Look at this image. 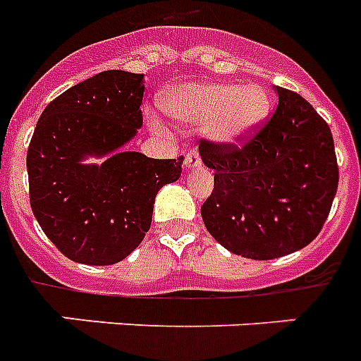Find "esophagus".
Returning a JSON list of instances; mask_svg holds the SVG:
<instances>
[{"mask_svg":"<svg viewBox=\"0 0 361 361\" xmlns=\"http://www.w3.org/2000/svg\"><path fill=\"white\" fill-rule=\"evenodd\" d=\"M200 165H202V159H200V154H198V150L187 152V155H185V169H187V171H192V169H200Z\"/></svg>","mask_w":361,"mask_h":361,"instance_id":"obj_1","label":"esophagus"}]
</instances>
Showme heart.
<instances>
[{
	"label": "heart",
	"mask_w": 361,
	"mask_h": 361,
	"mask_svg": "<svg viewBox=\"0 0 361 361\" xmlns=\"http://www.w3.org/2000/svg\"><path fill=\"white\" fill-rule=\"evenodd\" d=\"M165 105L176 120L207 128L211 139L224 145L247 140L271 113V98L259 85H185Z\"/></svg>",
	"instance_id": "obj_1"
}]
</instances>
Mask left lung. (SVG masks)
Here are the masks:
<instances>
[{"label":"left lung","mask_w":361,"mask_h":361,"mask_svg":"<svg viewBox=\"0 0 361 361\" xmlns=\"http://www.w3.org/2000/svg\"><path fill=\"white\" fill-rule=\"evenodd\" d=\"M278 107L243 146L200 142L215 172L202 206L207 231L248 259H274L319 235L338 190L332 131L297 92L274 87Z\"/></svg>","instance_id":"1"}]
</instances>
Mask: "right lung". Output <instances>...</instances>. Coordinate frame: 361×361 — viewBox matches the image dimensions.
I'll list each match as a JSON object with an SVG mask.
<instances>
[{
  "label": "right lung",
  "instance_id": "1",
  "mask_svg": "<svg viewBox=\"0 0 361 361\" xmlns=\"http://www.w3.org/2000/svg\"><path fill=\"white\" fill-rule=\"evenodd\" d=\"M142 74L105 70L64 90L38 118L27 150L31 209L72 262L113 265L130 256L150 230L157 190L180 178L183 157L126 150L142 126Z\"/></svg>",
  "mask_w": 361,
  "mask_h": 361
}]
</instances>
